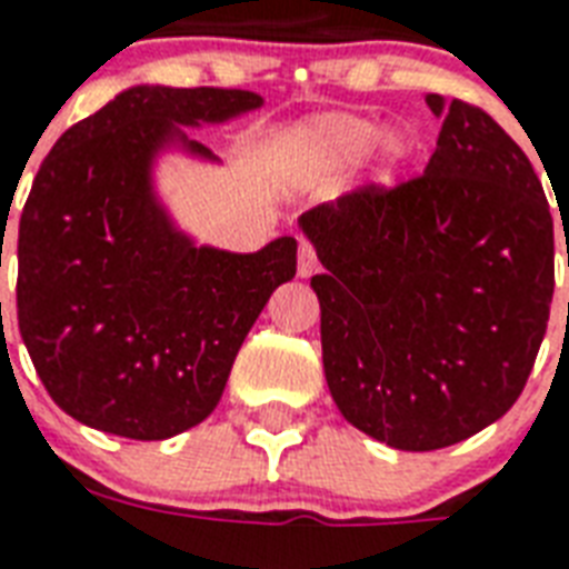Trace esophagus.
<instances>
[{
	"instance_id": "1",
	"label": "esophagus",
	"mask_w": 569,
	"mask_h": 569,
	"mask_svg": "<svg viewBox=\"0 0 569 569\" xmlns=\"http://www.w3.org/2000/svg\"><path fill=\"white\" fill-rule=\"evenodd\" d=\"M316 266H319L316 250H312V244L301 241V248H298V277H310L316 271Z\"/></svg>"
}]
</instances>
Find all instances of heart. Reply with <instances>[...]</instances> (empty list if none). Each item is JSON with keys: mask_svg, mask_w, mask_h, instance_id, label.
Segmentation results:
<instances>
[{"mask_svg": "<svg viewBox=\"0 0 569 569\" xmlns=\"http://www.w3.org/2000/svg\"><path fill=\"white\" fill-rule=\"evenodd\" d=\"M298 147L310 162L333 171L363 162L375 150V164L383 177L401 171L413 156V141L407 138V132L401 129L387 132L383 120L351 114V111H330L301 123Z\"/></svg>", "mask_w": 569, "mask_h": 569, "instance_id": "obj_1", "label": "heart"}]
</instances>
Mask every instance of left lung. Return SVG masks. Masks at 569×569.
Segmentation results:
<instances>
[{"label": "left lung", "instance_id": "left-lung-1", "mask_svg": "<svg viewBox=\"0 0 569 569\" xmlns=\"http://www.w3.org/2000/svg\"><path fill=\"white\" fill-rule=\"evenodd\" d=\"M419 180L366 186L298 218L325 266L321 360L339 413L401 451L455 446L529 380L556 289V232L529 156L469 102Z\"/></svg>", "mask_w": 569, "mask_h": 569}]
</instances>
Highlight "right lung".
Wrapping results in <instances>:
<instances>
[{
    "mask_svg": "<svg viewBox=\"0 0 569 569\" xmlns=\"http://www.w3.org/2000/svg\"><path fill=\"white\" fill-rule=\"evenodd\" d=\"M239 88L132 84L79 120L40 164L17 239V321L67 416L129 440H168L212 413L232 360L298 241L253 253L197 244L159 194L162 156L221 159L186 129L262 109Z\"/></svg>",
    "mask_w": 569,
    "mask_h": 569,
    "instance_id": "add662e5",
    "label": "right lung"
}]
</instances>
